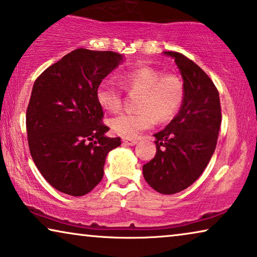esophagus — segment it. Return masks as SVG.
<instances>
[{"label":"esophagus","mask_w":257,"mask_h":257,"mask_svg":"<svg viewBox=\"0 0 257 257\" xmlns=\"http://www.w3.org/2000/svg\"><path fill=\"white\" fill-rule=\"evenodd\" d=\"M138 143L136 139H131V138H122V144L128 145V146H135Z\"/></svg>","instance_id":"1"}]
</instances>
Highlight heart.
<instances>
[{
  "instance_id": "obj_1",
  "label": "heart",
  "mask_w": 257,
  "mask_h": 257,
  "mask_svg": "<svg viewBox=\"0 0 257 257\" xmlns=\"http://www.w3.org/2000/svg\"><path fill=\"white\" fill-rule=\"evenodd\" d=\"M119 81L130 92H140L136 112H124L110 119L114 133L124 138H137L151 128L156 119L160 122L172 120L180 111L185 97V85L177 74L166 73L151 66H140L126 70ZM98 103L114 112L122 105V91L111 82L103 81L96 89Z\"/></svg>"
}]
</instances>
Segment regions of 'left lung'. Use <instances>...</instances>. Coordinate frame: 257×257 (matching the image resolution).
I'll use <instances>...</instances> for the list:
<instances>
[{
    "label": "left lung",
    "instance_id": "8db88e82",
    "mask_svg": "<svg viewBox=\"0 0 257 257\" xmlns=\"http://www.w3.org/2000/svg\"><path fill=\"white\" fill-rule=\"evenodd\" d=\"M175 59L185 85V97L177 116L155 133L156 154L143 167L148 184L163 195L180 192L205 170L214 153L221 124L218 89L198 65L178 52Z\"/></svg>",
    "mask_w": 257,
    "mask_h": 257
}]
</instances>
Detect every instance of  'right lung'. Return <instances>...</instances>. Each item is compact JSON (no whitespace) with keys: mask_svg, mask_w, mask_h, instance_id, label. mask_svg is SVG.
<instances>
[{"mask_svg":"<svg viewBox=\"0 0 257 257\" xmlns=\"http://www.w3.org/2000/svg\"><path fill=\"white\" fill-rule=\"evenodd\" d=\"M122 60L112 51L66 54L40 74L27 109L30 153L44 178L70 196L90 192L103 178L106 154L120 138L104 135L96 89Z\"/></svg>","mask_w":257,"mask_h":257,"instance_id":"obj_1","label":"right lung"}]
</instances>
